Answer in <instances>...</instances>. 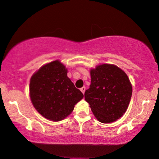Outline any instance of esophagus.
Segmentation results:
<instances>
[{
  "mask_svg": "<svg viewBox=\"0 0 159 159\" xmlns=\"http://www.w3.org/2000/svg\"><path fill=\"white\" fill-rule=\"evenodd\" d=\"M80 91H81V92L83 93V94H84L85 93V87H83V88H80Z\"/></svg>",
  "mask_w": 159,
  "mask_h": 159,
  "instance_id": "esophagus-1",
  "label": "esophagus"
}]
</instances>
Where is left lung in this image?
<instances>
[{
	"label": "left lung",
	"instance_id": "left-lung-1",
	"mask_svg": "<svg viewBox=\"0 0 159 159\" xmlns=\"http://www.w3.org/2000/svg\"><path fill=\"white\" fill-rule=\"evenodd\" d=\"M90 76L85 101L99 122L116 121L125 114L133 93L127 74L114 64H103L91 69Z\"/></svg>",
	"mask_w": 159,
	"mask_h": 159
}]
</instances>
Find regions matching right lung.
I'll list each match as a JSON object with an SVG mask.
<instances>
[{"instance_id":"right-lung-1","label":"right lung","mask_w":159,"mask_h":159,"mask_svg":"<svg viewBox=\"0 0 159 159\" xmlns=\"http://www.w3.org/2000/svg\"><path fill=\"white\" fill-rule=\"evenodd\" d=\"M29 95L34 108L43 116L60 121L73 111L83 95L67 76V69L60 60L42 66L33 74Z\"/></svg>"}]
</instances>
